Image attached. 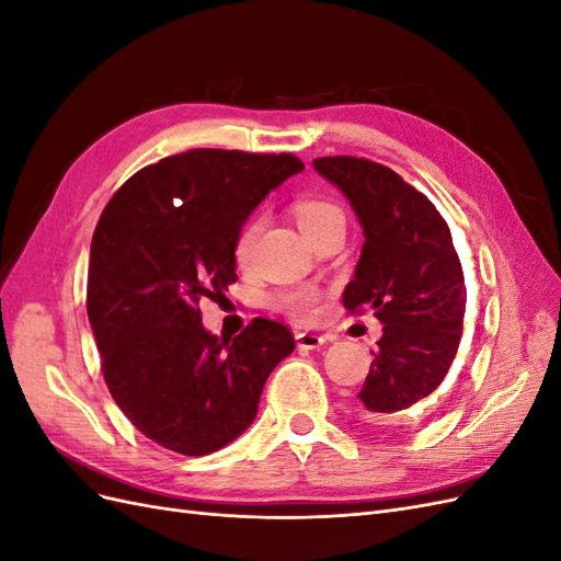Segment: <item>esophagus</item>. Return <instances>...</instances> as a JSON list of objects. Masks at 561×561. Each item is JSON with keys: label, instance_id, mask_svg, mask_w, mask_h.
I'll return each instance as SVG.
<instances>
[{"label": "esophagus", "instance_id": "1", "mask_svg": "<svg viewBox=\"0 0 561 561\" xmlns=\"http://www.w3.org/2000/svg\"><path fill=\"white\" fill-rule=\"evenodd\" d=\"M297 348L299 351H313L320 348L322 344H328V336L316 334V332H297Z\"/></svg>", "mask_w": 561, "mask_h": 561}]
</instances>
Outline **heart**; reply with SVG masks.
Listing matches in <instances>:
<instances>
[{
	"instance_id": "b5f03b06",
	"label": "heart",
	"mask_w": 561,
	"mask_h": 561,
	"mask_svg": "<svg viewBox=\"0 0 561 561\" xmlns=\"http://www.w3.org/2000/svg\"><path fill=\"white\" fill-rule=\"evenodd\" d=\"M293 210H295L299 229L309 241L322 229H328L332 225H344L342 208L328 198H299L295 201ZM260 229H262V219H252V222H248L241 229L239 239H236V260L239 262L250 260ZM274 307L285 316L307 322V320H313L320 311V293L313 290V287H293V290H283L274 297Z\"/></svg>"
}]
</instances>
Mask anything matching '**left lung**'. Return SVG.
I'll list each match as a JSON object with an SVG mask.
<instances>
[{
	"label": "left lung",
	"instance_id": "left-lung-1",
	"mask_svg": "<svg viewBox=\"0 0 561 561\" xmlns=\"http://www.w3.org/2000/svg\"><path fill=\"white\" fill-rule=\"evenodd\" d=\"M313 165L344 192L365 231L344 307L375 311L383 325L358 410L365 421L402 426L456 358L466 316L461 260L443 215L388 165L358 157H322Z\"/></svg>",
	"mask_w": 561,
	"mask_h": 561
}]
</instances>
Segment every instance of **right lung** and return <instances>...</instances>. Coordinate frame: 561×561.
<instances>
[{
  "label": "right lung",
  "instance_id": "1",
  "mask_svg": "<svg viewBox=\"0 0 561 561\" xmlns=\"http://www.w3.org/2000/svg\"><path fill=\"white\" fill-rule=\"evenodd\" d=\"M304 163L293 154L190 149L124 182L93 231L87 309L114 402L157 445L206 456L257 414L295 351L283 322L210 334L198 304L236 283V239L262 198Z\"/></svg>",
  "mask_w": 561,
  "mask_h": 561
}]
</instances>
